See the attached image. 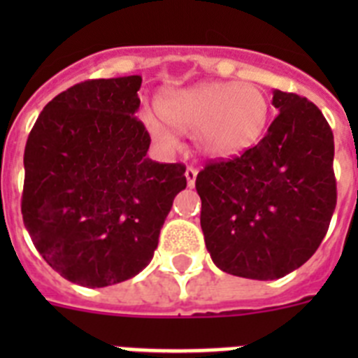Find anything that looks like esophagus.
<instances>
[{
  "label": "esophagus",
  "instance_id": "esophagus-1",
  "mask_svg": "<svg viewBox=\"0 0 358 358\" xmlns=\"http://www.w3.org/2000/svg\"><path fill=\"white\" fill-rule=\"evenodd\" d=\"M197 169H194V166H188V169H186V182H188V186L189 188H194L195 186V179H197Z\"/></svg>",
  "mask_w": 358,
  "mask_h": 358
}]
</instances>
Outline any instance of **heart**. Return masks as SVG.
Listing matches in <instances>:
<instances>
[{
	"label": "heart",
	"mask_w": 358,
	"mask_h": 358,
	"mask_svg": "<svg viewBox=\"0 0 358 358\" xmlns=\"http://www.w3.org/2000/svg\"><path fill=\"white\" fill-rule=\"evenodd\" d=\"M159 115L143 109L141 120L161 147H176L170 129L192 134L199 152L213 159H231L258 143L268 122V98L252 82H201L166 91L157 100Z\"/></svg>",
	"instance_id": "heart-1"
}]
</instances>
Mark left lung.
<instances>
[{
    "mask_svg": "<svg viewBox=\"0 0 358 358\" xmlns=\"http://www.w3.org/2000/svg\"><path fill=\"white\" fill-rule=\"evenodd\" d=\"M280 113L260 143L195 179L201 227L220 271L278 280L317 251L337 204L334 132L315 103L273 91Z\"/></svg>",
    "mask_w": 358,
    "mask_h": 358,
    "instance_id": "left-lung-1",
    "label": "left lung"
}]
</instances>
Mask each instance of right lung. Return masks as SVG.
Masks as SVG:
<instances>
[{"instance_id":"obj_1","label":"right lung","mask_w":358,"mask_h":358,"mask_svg":"<svg viewBox=\"0 0 358 358\" xmlns=\"http://www.w3.org/2000/svg\"><path fill=\"white\" fill-rule=\"evenodd\" d=\"M140 75L73 85L46 103L24 147L21 213L46 264L82 287L134 278L150 264L186 166L147 157L136 118Z\"/></svg>"}]
</instances>
